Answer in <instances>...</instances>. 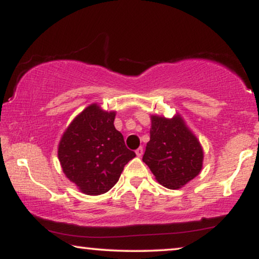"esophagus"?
Returning <instances> with one entry per match:
<instances>
[{
    "label": "esophagus",
    "instance_id": "obj_1",
    "mask_svg": "<svg viewBox=\"0 0 259 259\" xmlns=\"http://www.w3.org/2000/svg\"><path fill=\"white\" fill-rule=\"evenodd\" d=\"M143 153H144V148L143 147H139L136 151V154L138 155V157H141V155H143Z\"/></svg>",
    "mask_w": 259,
    "mask_h": 259
}]
</instances>
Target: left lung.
I'll use <instances>...</instances> for the list:
<instances>
[{
  "label": "left lung",
  "mask_w": 259,
  "mask_h": 259,
  "mask_svg": "<svg viewBox=\"0 0 259 259\" xmlns=\"http://www.w3.org/2000/svg\"><path fill=\"white\" fill-rule=\"evenodd\" d=\"M150 134L143 161L162 186L179 189L199 175L203 150L179 116L171 120L152 116Z\"/></svg>",
  "instance_id": "left-lung-1"
}]
</instances>
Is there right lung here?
Returning <instances> with one entry per match:
<instances>
[{"label": "right lung", "instance_id": "1", "mask_svg": "<svg viewBox=\"0 0 259 259\" xmlns=\"http://www.w3.org/2000/svg\"><path fill=\"white\" fill-rule=\"evenodd\" d=\"M114 112L91 105L63 133L59 160L63 173L83 193H105L115 185L123 167L136 157L114 127Z\"/></svg>", "mask_w": 259, "mask_h": 259}]
</instances>
